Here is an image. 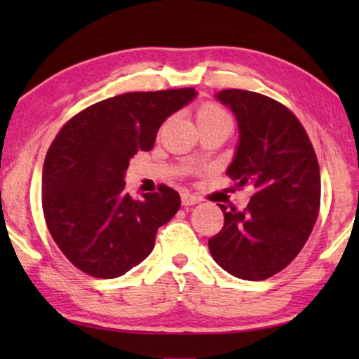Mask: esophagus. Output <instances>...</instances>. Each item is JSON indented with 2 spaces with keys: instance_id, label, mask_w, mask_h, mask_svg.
<instances>
[{
  "instance_id": "esophagus-1",
  "label": "esophagus",
  "mask_w": 359,
  "mask_h": 359,
  "mask_svg": "<svg viewBox=\"0 0 359 359\" xmlns=\"http://www.w3.org/2000/svg\"><path fill=\"white\" fill-rule=\"evenodd\" d=\"M201 201V198L199 196H196V194H191V193H181V204L183 205H194V204H198Z\"/></svg>"
}]
</instances>
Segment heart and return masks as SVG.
Segmentation results:
<instances>
[{
    "label": "heart",
    "mask_w": 359,
    "mask_h": 359,
    "mask_svg": "<svg viewBox=\"0 0 359 359\" xmlns=\"http://www.w3.org/2000/svg\"><path fill=\"white\" fill-rule=\"evenodd\" d=\"M196 117H198L199 124H208V122H219V121L232 122L229 112L225 111L224 107L215 104V102H205V104L201 106L198 112H196Z\"/></svg>",
    "instance_id": "heart-1"
}]
</instances>
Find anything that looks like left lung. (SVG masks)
<instances>
[{
    "instance_id": "8db88e82",
    "label": "left lung",
    "mask_w": 359,
    "mask_h": 359,
    "mask_svg": "<svg viewBox=\"0 0 359 359\" xmlns=\"http://www.w3.org/2000/svg\"><path fill=\"white\" fill-rule=\"evenodd\" d=\"M217 100L237 117L240 142L227 175L253 189L243 210L222 204L224 227L209 238L225 271L263 281L283 271L311 237L320 210V170L306 129L291 109L264 95L224 90Z\"/></svg>"
}]
</instances>
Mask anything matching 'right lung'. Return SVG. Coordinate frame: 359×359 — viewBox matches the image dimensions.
I'll list each match as a JSON object with an SVG mask.
<instances>
[{"label":"right lung","mask_w":359,"mask_h":359,"mask_svg":"<svg viewBox=\"0 0 359 359\" xmlns=\"http://www.w3.org/2000/svg\"><path fill=\"white\" fill-rule=\"evenodd\" d=\"M196 96L194 88L126 93L88 106L65 122L42 170L48 232L73 266L111 279L155 247L156 230L178 212L170 186L132 198L124 173L137 151H149L168 116Z\"/></svg>","instance_id":"right-lung-1"}]
</instances>
